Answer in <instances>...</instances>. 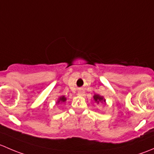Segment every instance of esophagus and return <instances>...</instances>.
<instances>
[{
  "instance_id": "obj_1",
  "label": "esophagus",
  "mask_w": 154,
  "mask_h": 154,
  "mask_svg": "<svg viewBox=\"0 0 154 154\" xmlns=\"http://www.w3.org/2000/svg\"><path fill=\"white\" fill-rule=\"evenodd\" d=\"M78 95L84 96L85 95V91H83V90H80V91H78Z\"/></svg>"
}]
</instances>
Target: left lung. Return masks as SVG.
Listing matches in <instances>:
<instances>
[{"label": "left lung", "mask_w": 154, "mask_h": 154, "mask_svg": "<svg viewBox=\"0 0 154 154\" xmlns=\"http://www.w3.org/2000/svg\"><path fill=\"white\" fill-rule=\"evenodd\" d=\"M94 100L97 102V103H100V102L103 103H105V100L103 99V97H101V96L98 95V94H94Z\"/></svg>", "instance_id": "8db88e82"}]
</instances>
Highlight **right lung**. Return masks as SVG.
Returning <instances> with one entry per match:
<instances>
[{
	"instance_id": "add662e5",
	"label": "right lung",
	"mask_w": 154,
	"mask_h": 154,
	"mask_svg": "<svg viewBox=\"0 0 154 154\" xmlns=\"http://www.w3.org/2000/svg\"><path fill=\"white\" fill-rule=\"evenodd\" d=\"M66 100V97H65V96H62L59 98L58 101H57V103H63V102H65Z\"/></svg>"
}]
</instances>
